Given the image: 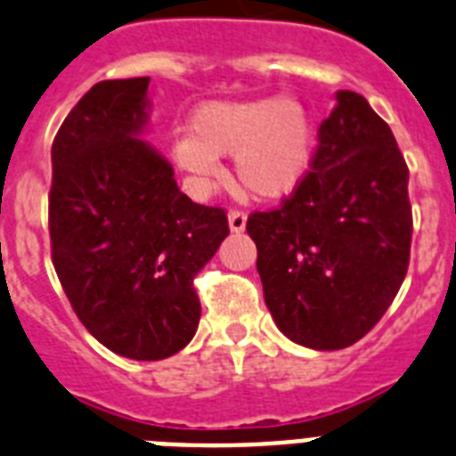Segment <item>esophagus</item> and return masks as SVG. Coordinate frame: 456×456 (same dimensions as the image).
<instances>
[{"instance_id":"esophagus-1","label":"esophagus","mask_w":456,"mask_h":456,"mask_svg":"<svg viewBox=\"0 0 456 456\" xmlns=\"http://www.w3.org/2000/svg\"><path fill=\"white\" fill-rule=\"evenodd\" d=\"M228 225H231L232 232H242L247 228V214L242 209H231V214H228Z\"/></svg>"}]
</instances>
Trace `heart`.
<instances>
[{
    "label": "heart",
    "mask_w": 456,
    "mask_h": 456,
    "mask_svg": "<svg viewBox=\"0 0 456 456\" xmlns=\"http://www.w3.org/2000/svg\"><path fill=\"white\" fill-rule=\"evenodd\" d=\"M235 154V175L258 200H281L314 163V128L305 108L281 96L209 101L189 119V135L173 142L180 168L202 184L221 177L219 157Z\"/></svg>",
    "instance_id": "1"
}]
</instances>
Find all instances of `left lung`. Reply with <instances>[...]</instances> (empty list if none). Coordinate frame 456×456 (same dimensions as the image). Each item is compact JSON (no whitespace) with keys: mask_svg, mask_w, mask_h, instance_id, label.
<instances>
[{"mask_svg":"<svg viewBox=\"0 0 456 456\" xmlns=\"http://www.w3.org/2000/svg\"><path fill=\"white\" fill-rule=\"evenodd\" d=\"M247 232L267 309L290 341L339 350L383 318L408 272L413 212L403 154L364 96L337 92L305 182L251 214Z\"/></svg>","mask_w":456,"mask_h":456,"instance_id":"obj_1","label":"left lung"}]
</instances>
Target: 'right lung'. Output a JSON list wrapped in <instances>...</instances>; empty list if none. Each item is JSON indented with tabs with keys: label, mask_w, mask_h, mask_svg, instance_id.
Listing matches in <instances>:
<instances>
[{
	"label": "right lung",
	"mask_w": 456,
	"mask_h": 456,
	"mask_svg": "<svg viewBox=\"0 0 456 456\" xmlns=\"http://www.w3.org/2000/svg\"><path fill=\"white\" fill-rule=\"evenodd\" d=\"M150 77L103 80L53 142V265L76 316L128 360L175 355L198 330L193 276L225 235L221 208L177 189L173 166L140 134Z\"/></svg>",
	"instance_id": "add662e5"
}]
</instances>
